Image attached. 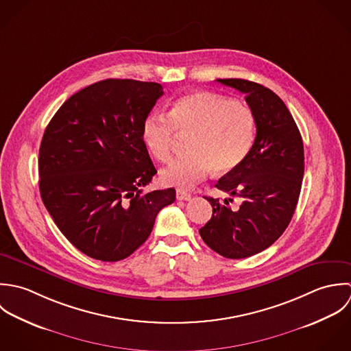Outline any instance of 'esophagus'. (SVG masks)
<instances>
[{"mask_svg": "<svg viewBox=\"0 0 351 351\" xmlns=\"http://www.w3.org/2000/svg\"><path fill=\"white\" fill-rule=\"evenodd\" d=\"M176 198L178 201H190L191 199V195L186 191H182V190H178L176 191Z\"/></svg>", "mask_w": 351, "mask_h": 351, "instance_id": "1", "label": "esophagus"}]
</instances>
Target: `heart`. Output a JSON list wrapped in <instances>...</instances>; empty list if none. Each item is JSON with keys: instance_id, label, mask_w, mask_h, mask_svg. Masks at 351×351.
<instances>
[{"instance_id": "heart-1", "label": "heart", "mask_w": 351, "mask_h": 351, "mask_svg": "<svg viewBox=\"0 0 351 351\" xmlns=\"http://www.w3.org/2000/svg\"><path fill=\"white\" fill-rule=\"evenodd\" d=\"M179 136H191L187 145L190 153L167 167L161 180L186 190L208 178L213 169L225 175L244 162L256 138V118L245 104L195 90L179 97L169 117L152 112L142 122V141L161 162L171 160Z\"/></svg>"}]
</instances>
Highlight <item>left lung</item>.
<instances>
[{
    "label": "left lung",
    "instance_id": "8db88e82",
    "mask_svg": "<svg viewBox=\"0 0 351 351\" xmlns=\"http://www.w3.org/2000/svg\"><path fill=\"white\" fill-rule=\"evenodd\" d=\"M217 81L245 95L256 118V138L244 162L215 184L230 198L205 197L213 215L199 234L223 258L243 259L269 248L287 228L301 191L304 145L291 114L271 89L243 78ZM233 196L242 201L239 208L230 206Z\"/></svg>",
    "mask_w": 351,
    "mask_h": 351
}]
</instances>
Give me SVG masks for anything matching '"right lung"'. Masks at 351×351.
Returning a JSON list of instances; mask_svg holds the SVG:
<instances>
[{
	"label": "right lung",
	"mask_w": 351,
	"mask_h": 351,
	"mask_svg": "<svg viewBox=\"0 0 351 351\" xmlns=\"http://www.w3.org/2000/svg\"><path fill=\"white\" fill-rule=\"evenodd\" d=\"M164 95L157 82L108 78L69 97L39 149L42 201L64 236L103 262L130 256L149 237L175 189L142 194L157 173L141 137Z\"/></svg>",
	"instance_id": "obj_1"
}]
</instances>
